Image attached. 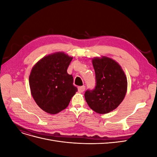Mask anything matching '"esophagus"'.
Instances as JSON below:
<instances>
[{
  "label": "esophagus",
  "mask_w": 157,
  "mask_h": 157,
  "mask_svg": "<svg viewBox=\"0 0 157 157\" xmlns=\"http://www.w3.org/2000/svg\"><path fill=\"white\" fill-rule=\"evenodd\" d=\"M78 92H80V93H82V92H83L84 90H85V86H78Z\"/></svg>",
  "instance_id": "34e87169"
}]
</instances>
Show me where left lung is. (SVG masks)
<instances>
[{"mask_svg":"<svg viewBox=\"0 0 157 157\" xmlns=\"http://www.w3.org/2000/svg\"><path fill=\"white\" fill-rule=\"evenodd\" d=\"M92 64L96 73V86L84 94L88 106L99 114L115 109L124 99L127 91V78L115 60L107 57L95 58Z\"/></svg>","mask_w":157,"mask_h":157,"instance_id":"8db88e82","label":"left lung"}]
</instances>
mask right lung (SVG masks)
Masks as SVG:
<instances>
[{"instance_id":"obj_1","label":"right lung","mask_w":157,"mask_h":157,"mask_svg":"<svg viewBox=\"0 0 157 157\" xmlns=\"http://www.w3.org/2000/svg\"><path fill=\"white\" fill-rule=\"evenodd\" d=\"M72 59L63 52H56L44 57L32 68L29 79L32 96L46 113L63 111L78 91L73 76L67 71Z\"/></svg>"}]
</instances>
